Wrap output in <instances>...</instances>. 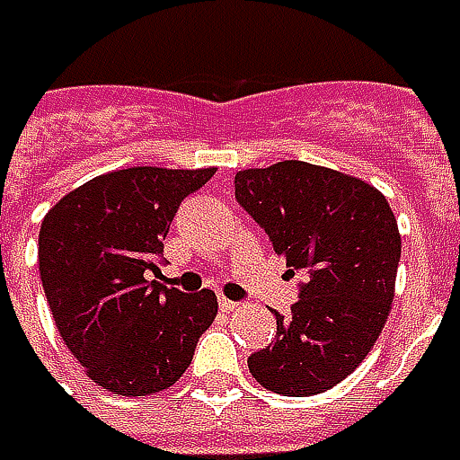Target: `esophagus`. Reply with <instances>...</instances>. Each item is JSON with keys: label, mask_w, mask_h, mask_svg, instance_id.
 Wrapping results in <instances>:
<instances>
[{"label": "esophagus", "mask_w": 460, "mask_h": 460, "mask_svg": "<svg viewBox=\"0 0 460 460\" xmlns=\"http://www.w3.org/2000/svg\"><path fill=\"white\" fill-rule=\"evenodd\" d=\"M217 305H220L222 312H235V309H238V302H233V299H227V296H220Z\"/></svg>", "instance_id": "obj_1"}]
</instances>
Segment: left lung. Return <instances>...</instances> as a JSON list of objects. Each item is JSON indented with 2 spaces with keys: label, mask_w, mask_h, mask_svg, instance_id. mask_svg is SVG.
<instances>
[{
  "label": "left lung",
  "mask_w": 460,
  "mask_h": 460,
  "mask_svg": "<svg viewBox=\"0 0 460 460\" xmlns=\"http://www.w3.org/2000/svg\"><path fill=\"white\" fill-rule=\"evenodd\" d=\"M235 199L266 230L299 299L276 312V338L248 358L258 384L309 397L353 374L389 317L397 281V220L379 189L305 161L235 173Z\"/></svg>",
  "instance_id": "8db88e82"
}]
</instances>
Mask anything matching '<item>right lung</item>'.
Segmentation results:
<instances>
[{
    "label": "right lung",
    "mask_w": 460,
    "mask_h": 460,
    "mask_svg": "<svg viewBox=\"0 0 460 460\" xmlns=\"http://www.w3.org/2000/svg\"><path fill=\"white\" fill-rule=\"evenodd\" d=\"M212 176L215 168H122L68 191L45 215V299L66 348L107 392L146 397L173 386L217 314L215 292L151 279L179 204Z\"/></svg>",
    "instance_id": "right-lung-1"
}]
</instances>
